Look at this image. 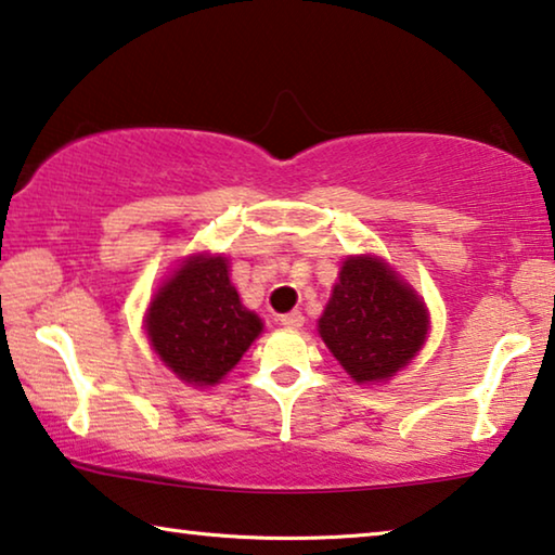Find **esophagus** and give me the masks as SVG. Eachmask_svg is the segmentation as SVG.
<instances>
[{
    "mask_svg": "<svg viewBox=\"0 0 555 555\" xmlns=\"http://www.w3.org/2000/svg\"><path fill=\"white\" fill-rule=\"evenodd\" d=\"M279 323L284 325V328H288V331H298L304 325V313L301 311L284 313V315H279Z\"/></svg>",
    "mask_w": 555,
    "mask_h": 555,
    "instance_id": "34e87169",
    "label": "esophagus"
}]
</instances>
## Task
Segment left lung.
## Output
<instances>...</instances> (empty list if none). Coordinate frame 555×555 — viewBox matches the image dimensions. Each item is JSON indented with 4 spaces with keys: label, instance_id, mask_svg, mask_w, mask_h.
<instances>
[{
    "label": "left lung",
    "instance_id": "obj_1",
    "mask_svg": "<svg viewBox=\"0 0 555 555\" xmlns=\"http://www.w3.org/2000/svg\"><path fill=\"white\" fill-rule=\"evenodd\" d=\"M427 325L425 306L388 263L350 257L343 261L319 333L356 383H380L415 358Z\"/></svg>",
    "mask_w": 555,
    "mask_h": 555
}]
</instances>
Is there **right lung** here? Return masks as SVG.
Returning <instances> with one entry per match:
<instances>
[{
  "instance_id": "right-lung-1",
  "label": "right lung",
  "mask_w": 555,
  "mask_h": 555,
  "mask_svg": "<svg viewBox=\"0 0 555 555\" xmlns=\"http://www.w3.org/2000/svg\"><path fill=\"white\" fill-rule=\"evenodd\" d=\"M147 338L163 363L192 385H215L261 333L230 281L224 257H192L155 294Z\"/></svg>"
}]
</instances>
